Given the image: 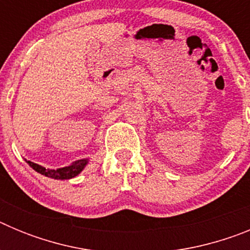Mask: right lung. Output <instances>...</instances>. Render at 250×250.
Masks as SVG:
<instances>
[{
  "label": "right lung",
  "mask_w": 250,
  "mask_h": 250,
  "mask_svg": "<svg viewBox=\"0 0 250 250\" xmlns=\"http://www.w3.org/2000/svg\"><path fill=\"white\" fill-rule=\"evenodd\" d=\"M27 161V164L30 165L35 171L42 174V175L47 176L51 179H57V180H67V179H72L75 176H77L79 174L85 169V167L89 164V159H81V160H77L75 163H72L71 165L65 167H60V169H46V167H41V165L36 164V163H32L30 160Z\"/></svg>",
  "instance_id": "add662e5"
}]
</instances>
